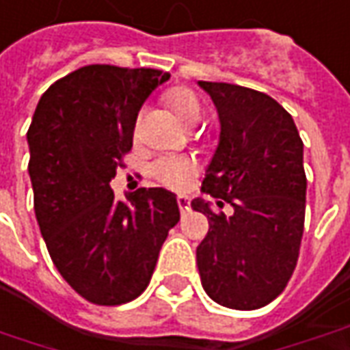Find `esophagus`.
Listing matches in <instances>:
<instances>
[{
  "instance_id": "34e87169",
  "label": "esophagus",
  "mask_w": 350,
  "mask_h": 350,
  "mask_svg": "<svg viewBox=\"0 0 350 350\" xmlns=\"http://www.w3.org/2000/svg\"><path fill=\"white\" fill-rule=\"evenodd\" d=\"M178 205H180L182 215H187V213H189V201H187V197H178Z\"/></svg>"
}]
</instances>
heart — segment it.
Returning <instances> with one entry per match:
<instances>
[{
  "label": "heart",
  "mask_w": 350,
  "mask_h": 350,
  "mask_svg": "<svg viewBox=\"0 0 350 350\" xmlns=\"http://www.w3.org/2000/svg\"><path fill=\"white\" fill-rule=\"evenodd\" d=\"M165 103L182 126L191 124L195 120L203 118V109H201L199 99L187 88L168 90L165 94ZM193 172L195 165L185 157H165L151 166V174L155 176L161 184L174 187V189H184Z\"/></svg>",
  "instance_id": "obj_1"
}]
</instances>
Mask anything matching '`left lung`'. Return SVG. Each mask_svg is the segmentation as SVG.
<instances>
[{
    "mask_svg": "<svg viewBox=\"0 0 350 350\" xmlns=\"http://www.w3.org/2000/svg\"><path fill=\"white\" fill-rule=\"evenodd\" d=\"M220 122L218 145L203 191L234 215H216L197 197L193 211L208 218L197 247L206 295L218 305L255 310L272 303L293 274L305 226L303 142L291 115L270 95L243 85L199 82Z\"/></svg>",
    "mask_w": 350,
    "mask_h": 350,
    "instance_id": "1",
    "label": "left lung"
}]
</instances>
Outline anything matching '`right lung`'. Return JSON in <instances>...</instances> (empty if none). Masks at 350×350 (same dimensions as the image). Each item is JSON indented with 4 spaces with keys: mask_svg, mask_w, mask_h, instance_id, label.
Segmentation results:
<instances>
[{
    "mask_svg": "<svg viewBox=\"0 0 350 350\" xmlns=\"http://www.w3.org/2000/svg\"><path fill=\"white\" fill-rule=\"evenodd\" d=\"M170 78L155 68L88 65L40 97L26 142L34 211L66 284L95 305H122L145 291L180 206L165 187L118 201L109 182L132 149L137 113Z\"/></svg>",
    "mask_w": 350,
    "mask_h": 350,
    "instance_id": "add662e5",
    "label": "right lung"
}]
</instances>
